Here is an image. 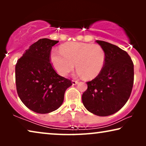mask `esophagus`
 I'll list each match as a JSON object with an SVG mask.
<instances>
[{
    "instance_id": "1",
    "label": "esophagus",
    "mask_w": 146,
    "mask_h": 146,
    "mask_svg": "<svg viewBox=\"0 0 146 146\" xmlns=\"http://www.w3.org/2000/svg\"><path fill=\"white\" fill-rule=\"evenodd\" d=\"M78 83V82L77 80H72V84L73 85H76Z\"/></svg>"
}]
</instances>
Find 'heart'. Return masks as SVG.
I'll use <instances>...</instances> for the list:
<instances>
[{
	"label": "heart",
	"mask_w": 146,
	"mask_h": 146,
	"mask_svg": "<svg viewBox=\"0 0 146 146\" xmlns=\"http://www.w3.org/2000/svg\"><path fill=\"white\" fill-rule=\"evenodd\" d=\"M50 61L55 70L62 76H66L72 71L75 64L78 75L91 80L102 71L106 52L98 44L68 42L62 46L60 51H52Z\"/></svg>",
	"instance_id": "1"
}]
</instances>
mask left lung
Here are the masks:
<instances>
[{
    "label": "left lung",
    "mask_w": 146,
    "mask_h": 146,
    "mask_svg": "<svg viewBox=\"0 0 146 146\" xmlns=\"http://www.w3.org/2000/svg\"><path fill=\"white\" fill-rule=\"evenodd\" d=\"M106 52L101 73L88 82L82 100L90 112L108 116L119 111L130 96L133 84V63L126 52L112 44L96 40Z\"/></svg>",
    "instance_id": "left-lung-1"
}]
</instances>
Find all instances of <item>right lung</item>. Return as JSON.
I'll return each instance as SVG.
<instances>
[{"label": "right lung", "instance_id": "add662e5", "mask_svg": "<svg viewBox=\"0 0 146 146\" xmlns=\"http://www.w3.org/2000/svg\"><path fill=\"white\" fill-rule=\"evenodd\" d=\"M58 40L40 39L18 60L15 80L18 95L28 108L38 113L56 110L64 101L70 80L56 73L50 63L52 48Z\"/></svg>", "mask_w": 146, "mask_h": 146}]
</instances>
